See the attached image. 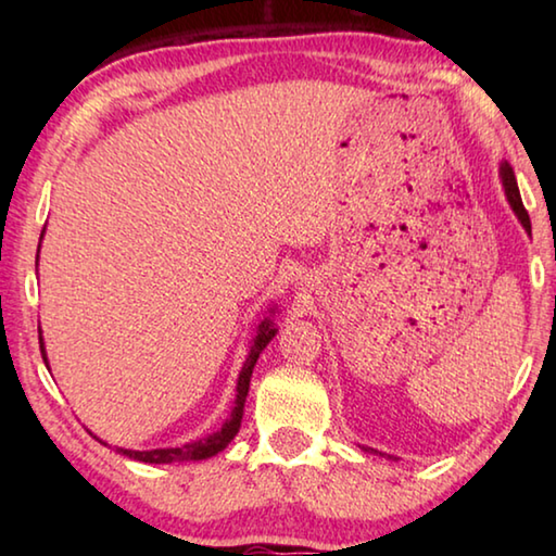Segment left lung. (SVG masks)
<instances>
[{"label": "left lung", "mask_w": 556, "mask_h": 556, "mask_svg": "<svg viewBox=\"0 0 556 556\" xmlns=\"http://www.w3.org/2000/svg\"><path fill=\"white\" fill-rule=\"evenodd\" d=\"M501 178H503V188H505V195H507V203H510V208L515 211L517 220L522 223V228L527 232H532V225H530V215H527L525 205H522V199H520V188H517V181H515V174H513V166L503 162L501 164ZM370 451V448H365Z\"/></svg>", "instance_id": "1"}]
</instances>
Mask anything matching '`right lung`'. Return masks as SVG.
I'll return each instance as SVG.
<instances>
[{"label":"right lung","instance_id":"obj_1","mask_svg":"<svg viewBox=\"0 0 556 556\" xmlns=\"http://www.w3.org/2000/svg\"><path fill=\"white\" fill-rule=\"evenodd\" d=\"M41 238H43V235H41ZM269 314H275V308H271ZM275 333H277V328H275V324H271V318H265V321L257 326L255 343H252V351L248 355V361H244L242 370H240V378H238V394H235V407L230 412V419L225 421L220 431H215V434H208V437H203V439H195V441H191V444L176 446V448H152V451L117 448L119 454H125V456L135 458V460H142V464H184V460L211 458V456L218 454V451H223L235 439V434H238V431H240L242 409H244V400H248L252 370H255V363H257L260 353L265 351L267 343L271 341V338H275ZM39 343H41V355H43V361H46V348H43V338L41 336H39ZM100 444H105V441H100Z\"/></svg>","mask_w":556,"mask_h":556}]
</instances>
